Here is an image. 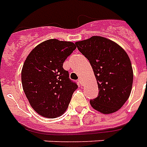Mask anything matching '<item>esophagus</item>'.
Wrapping results in <instances>:
<instances>
[{
  "instance_id": "esophagus-1",
  "label": "esophagus",
  "mask_w": 147,
  "mask_h": 147,
  "mask_svg": "<svg viewBox=\"0 0 147 147\" xmlns=\"http://www.w3.org/2000/svg\"><path fill=\"white\" fill-rule=\"evenodd\" d=\"M78 82H79V84L81 85V86H82V85L84 84V82H83V80H82V79H81V78H79V80H78Z\"/></svg>"
}]
</instances>
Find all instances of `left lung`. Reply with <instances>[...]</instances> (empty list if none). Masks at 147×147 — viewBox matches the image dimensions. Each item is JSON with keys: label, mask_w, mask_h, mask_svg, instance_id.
<instances>
[{"label": "left lung", "mask_w": 147, "mask_h": 147, "mask_svg": "<svg viewBox=\"0 0 147 147\" xmlns=\"http://www.w3.org/2000/svg\"><path fill=\"white\" fill-rule=\"evenodd\" d=\"M93 68L98 84L97 97L90 100L91 106L107 115L117 111L131 93L133 71L128 54L112 40L92 36L76 43Z\"/></svg>", "instance_id": "left-lung-1"}]
</instances>
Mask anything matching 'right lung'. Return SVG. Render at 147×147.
Segmentation results:
<instances>
[{"mask_svg":"<svg viewBox=\"0 0 147 147\" xmlns=\"http://www.w3.org/2000/svg\"><path fill=\"white\" fill-rule=\"evenodd\" d=\"M76 47L51 39L35 47L22 70V84L29 104L45 118H57L67 110L78 86L69 79L63 63Z\"/></svg>","mask_w":147,"mask_h":147,"instance_id":"add662e5","label":"right lung"}]
</instances>
